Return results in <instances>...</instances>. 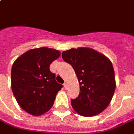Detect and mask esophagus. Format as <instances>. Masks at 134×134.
<instances>
[{
  "instance_id": "esophagus-1",
  "label": "esophagus",
  "mask_w": 134,
  "mask_h": 134,
  "mask_svg": "<svg viewBox=\"0 0 134 134\" xmlns=\"http://www.w3.org/2000/svg\"><path fill=\"white\" fill-rule=\"evenodd\" d=\"M64 90H67V88H68L67 83H64Z\"/></svg>"
}]
</instances>
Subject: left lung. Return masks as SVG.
<instances>
[{
	"label": "left lung",
	"instance_id": "obj_1",
	"mask_svg": "<svg viewBox=\"0 0 134 134\" xmlns=\"http://www.w3.org/2000/svg\"><path fill=\"white\" fill-rule=\"evenodd\" d=\"M62 55L74 69L80 85L78 98L71 100L73 109L83 117L101 113L110 103L116 88L111 61L89 48H72Z\"/></svg>",
	"mask_w": 134,
	"mask_h": 134
}]
</instances>
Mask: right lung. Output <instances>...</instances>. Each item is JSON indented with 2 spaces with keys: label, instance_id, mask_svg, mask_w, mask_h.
Here are the masks:
<instances>
[{
  "label": "right lung",
  "instance_id": "1",
  "mask_svg": "<svg viewBox=\"0 0 134 134\" xmlns=\"http://www.w3.org/2000/svg\"><path fill=\"white\" fill-rule=\"evenodd\" d=\"M59 51L48 48L31 49L17 58L12 68V90L22 109L40 116L53 105L62 85L55 81L50 64L60 56Z\"/></svg>",
  "mask_w": 134,
  "mask_h": 134
}]
</instances>
